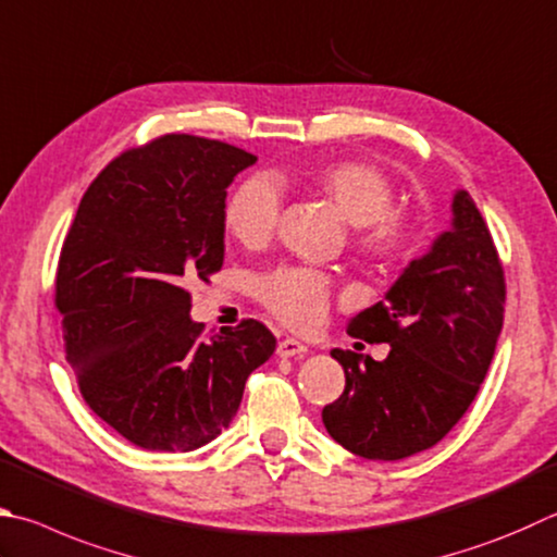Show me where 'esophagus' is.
Here are the masks:
<instances>
[{
    "label": "esophagus",
    "mask_w": 557,
    "mask_h": 557,
    "mask_svg": "<svg viewBox=\"0 0 557 557\" xmlns=\"http://www.w3.org/2000/svg\"><path fill=\"white\" fill-rule=\"evenodd\" d=\"M307 350H309V348H307L301 341H297V338H285V341H280L277 356H280V358H295V356H301V352H307Z\"/></svg>",
    "instance_id": "34e87169"
}]
</instances>
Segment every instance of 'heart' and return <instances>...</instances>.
I'll list each match as a JSON object with an SVG mask.
<instances>
[{
    "label": "heart",
    "mask_w": 557,
    "mask_h": 557,
    "mask_svg": "<svg viewBox=\"0 0 557 557\" xmlns=\"http://www.w3.org/2000/svg\"><path fill=\"white\" fill-rule=\"evenodd\" d=\"M323 197L358 228V246L375 256H397L413 240L411 221L394 211V187L368 163H331L311 177ZM280 187L270 177H250L231 195L224 224L244 246H260L275 234L280 221ZM258 295L275 317L295 329L319 326L329 309L331 285L317 270L280 268L258 282Z\"/></svg>",
    "instance_id": "heart-1"
}]
</instances>
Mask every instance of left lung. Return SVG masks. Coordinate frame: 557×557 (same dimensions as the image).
I'll use <instances>...</instances> for the list:
<instances>
[{
	"label": "left lung",
	"mask_w": 557,
	"mask_h": 557,
	"mask_svg": "<svg viewBox=\"0 0 557 557\" xmlns=\"http://www.w3.org/2000/svg\"><path fill=\"white\" fill-rule=\"evenodd\" d=\"M504 270L490 228L465 189L450 226L413 258L384 299L348 321V333L389 343V356L333 348L346 389L323 407L329 436L368 460H401L446 436L478 397L504 323Z\"/></svg>",
	"instance_id": "1"
}]
</instances>
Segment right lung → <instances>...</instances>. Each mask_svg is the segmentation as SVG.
Masks as SVG:
<instances>
[{
    "label": "right lung",
    "instance_id": "add662e5",
    "mask_svg": "<svg viewBox=\"0 0 557 557\" xmlns=\"http://www.w3.org/2000/svg\"><path fill=\"white\" fill-rule=\"evenodd\" d=\"M256 160L170 134L111 160L79 201L55 277L65 358L89 409L134 446H207L275 352L256 319L205 341L189 317V282L224 265L226 189Z\"/></svg>",
    "mask_w": 557,
    "mask_h": 557
}]
</instances>
